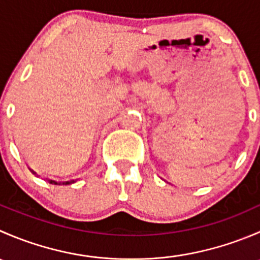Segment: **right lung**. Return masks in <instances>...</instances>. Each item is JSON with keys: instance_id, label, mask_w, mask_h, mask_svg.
Segmentation results:
<instances>
[{"instance_id": "right-lung-1", "label": "right lung", "mask_w": 260, "mask_h": 260, "mask_svg": "<svg viewBox=\"0 0 260 260\" xmlns=\"http://www.w3.org/2000/svg\"><path fill=\"white\" fill-rule=\"evenodd\" d=\"M30 171L32 172L34 175H38V174H36L35 171H34V170H31V169H30ZM49 182H50V183H54V185H70V183L75 182V180H69V181H59V182H57V181H55V180H49Z\"/></svg>"}]
</instances>
